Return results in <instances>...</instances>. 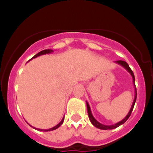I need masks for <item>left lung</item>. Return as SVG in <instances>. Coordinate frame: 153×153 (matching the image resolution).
I'll return each instance as SVG.
<instances>
[{"mask_svg": "<svg viewBox=\"0 0 153 153\" xmlns=\"http://www.w3.org/2000/svg\"><path fill=\"white\" fill-rule=\"evenodd\" d=\"M115 62H116L117 63H118V64H120V66H122L123 67H124V68H125L126 70L127 71H128V72H129V74H131V76H132V80H133V84H134V86H135L134 74H133V72H132V70L130 69V67H129V66L128 65V63H127L126 62H125V61H123V60H117V61H115ZM136 86H135L134 100H133V102H132V106H131V108H130V110L129 111L128 114L126 115V117L125 118L123 119V120H121L120 122L114 124V125H109V126L104 125V124H102V123H99L98 121H97V120H96L94 117H93V114H92L91 109H90V106H89V103L86 102V106H87V112H88L89 119H90L91 123L93 124V125L95 127L98 128V129H103V130H106V129H115V128H117V127L120 126V125L123 124L124 123H125L126 121L128 120V119H129V117H130L131 113H132V109H133V107H134V105H135V102H136Z\"/></svg>", "mask_w": 153, "mask_h": 153, "instance_id": "left-lung-1", "label": "left lung"}]
</instances>
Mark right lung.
I'll return each mask as SVG.
<instances>
[{
	"label": "right lung",
	"mask_w": 153,
	"mask_h": 153,
	"mask_svg": "<svg viewBox=\"0 0 153 153\" xmlns=\"http://www.w3.org/2000/svg\"><path fill=\"white\" fill-rule=\"evenodd\" d=\"M52 52H53V51L52 50H51V49L44 50V51H40V52H39L38 53H36V54L34 56H33V57L31 58L30 60H32V59H33V58H36V57H37V56H41V55H44V54H48V53H52ZM63 120H64V117H63V119H62L61 121H60V122L59 123H58L57 125H56V126H55L52 127V128H50V129H38V128H35V127H33V126H32L30 125V124H29V125L30 126L33 127V128H34V129H37V130H39V131H44V132H48V131H53V130H55V129H57V128H59V127H60V126H61L62 124H63Z\"/></svg>",
	"instance_id": "1"
}]
</instances>
